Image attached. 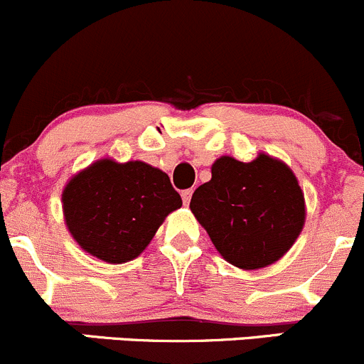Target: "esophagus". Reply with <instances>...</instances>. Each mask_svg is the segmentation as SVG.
Listing matches in <instances>:
<instances>
[{
	"instance_id": "esophagus-1",
	"label": "esophagus",
	"mask_w": 364,
	"mask_h": 364,
	"mask_svg": "<svg viewBox=\"0 0 364 364\" xmlns=\"http://www.w3.org/2000/svg\"><path fill=\"white\" fill-rule=\"evenodd\" d=\"M192 196H193V190H192V188H190V190H185V192L181 193L183 203H185V204H190V200H192Z\"/></svg>"
}]
</instances>
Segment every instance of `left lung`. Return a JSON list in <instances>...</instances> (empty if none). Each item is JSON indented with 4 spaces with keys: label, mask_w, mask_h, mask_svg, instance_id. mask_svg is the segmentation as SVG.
I'll return each instance as SVG.
<instances>
[{
    "label": "left lung",
    "mask_w": 364,
    "mask_h": 364,
    "mask_svg": "<svg viewBox=\"0 0 364 364\" xmlns=\"http://www.w3.org/2000/svg\"><path fill=\"white\" fill-rule=\"evenodd\" d=\"M190 209L220 255L240 269H262L296 243L306 220L304 193L285 161L259 153L240 161L220 156Z\"/></svg>",
    "instance_id": "8db88e82"
}]
</instances>
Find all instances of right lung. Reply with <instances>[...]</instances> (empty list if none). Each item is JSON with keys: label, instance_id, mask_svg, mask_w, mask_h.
Wrapping results in <instances>:
<instances>
[{"label": "right lung", "instance_id": "1", "mask_svg": "<svg viewBox=\"0 0 364 364\" xmlns=\"http://www.w3.org/2000/svg\"><path fill=\"white\" fill-rule=\"evenodd\" d=\"M70 236L90 255L123 264L141 255L183 205L171 179L141 160L100 159L73 174L61 193Z\"/></svg>", "mask_w": 364, "mask_h": 364}]
</instances>
